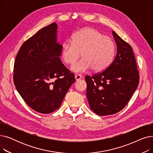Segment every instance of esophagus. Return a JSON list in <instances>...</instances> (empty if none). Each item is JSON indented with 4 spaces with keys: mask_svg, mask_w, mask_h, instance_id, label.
Segmentation results:
<instances>
[{
    "mask_svg": "<svg viewBox=\"0 0 153 153\" xmlns=\"http://www.w3.org/2000/svg\"><path fill=\"white\" fill-rule=\"evenodd\" d=\"M75 79H76V81H79V80L82 79V76H81V75L77 74L75 75Z\"/></svg>",
    "mask_w": 153,
    "mask_h": 153,
    "instance_id": "34e87169",
    "label": "esophagus"
}]
</instances>
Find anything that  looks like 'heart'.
I'll return each mask as SVG.
<instances>
[{"label":"heart","instance_id":"heart-1","mask_svg":"<svg viewBox=\"0 0 153 153\" xmlns=\"http://www.w3.org/2000/svg\"><path fill=\"white\" fill-rule=\"evenodd\" d=\"M115 44L111 38L103 36L93 28L79 31L71 42L64 43L61 51L63 62L72 65L80 56L83 58L71 67L74 72H84L92 68L95 72L106 69L114 56Z\"/></svg>","mask_w":153,"mask_h":153}]
</instances>
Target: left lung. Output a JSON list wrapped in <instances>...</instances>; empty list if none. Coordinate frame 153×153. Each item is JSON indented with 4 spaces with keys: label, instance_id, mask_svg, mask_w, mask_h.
Instances as JSON below:
<instances>
[{
    "label": "left lung",
    "instance_id": "obj_1",
    "mask_svg": "<svg viewBox=\"0 0 153 153\" xmlns=\"http://www.w3.org/2000/svg\"><path fill=\"white\" fill-rule=\"evenodd\" d=\"M117 53L110 66L92 76H86V94L91 110L100 116L117 114L130 101L140 76L131 46L112 31Z\"/></svg>",
    "mask_w": 153,
    "mask_h": 153
}]
</instances>
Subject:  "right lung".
Wrapping results in <instances>:
<instances>
[{
	"instance_id": "obj_1",
	"label": "right lung",
	"mask_w": 153,
	"mask_h": 153,
	"mask_svg": "<svg viewBox=\"0 0 153 153\" xmlns=\"http://www.w3.org/2000/svg\"><path fill=\"white\" fill-rule=\"evenodd\" d=\"M57 28L54 22L39 30L22 45L14 62L16 89L30 108L43 114L59 108L76 81L59 58Z\"/></svg>"
}]
</instances>
